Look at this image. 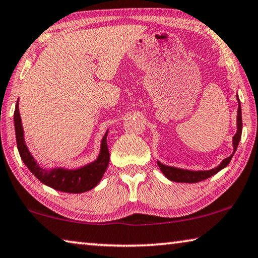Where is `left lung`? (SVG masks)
Instances as JSON below:
<instances>
[{
	"instance_id": "left-lung-1",
	"label": "left lung",
	"mask_w": 258,
	"mask_h": 258,
	"mask_svg": "<svg viewBox=\"0 0 258 258\" xmlns=\"http://www.w3.org/2000/svg\"><path fill=\"white\" fill-rule=\"evenodd\" d=\"M238 98V95H237ZM239 106H238V117H237V125H238V130L237 134L234 135L233 137V154L236 152L239 141L241 138V132H242V117H241V106H240V101H239ZM233 154L230 155L227 159L222 161L219 166H216L215 169H212L209 171H189V170H181V169H177V168H172V166H166L163 165L160 162H157L159 164L160 169L162 172L164 173V175L168 179H170L171 181L174 182H186V183H194V182H200L202 180H205L207 178L212 177L215 173H218L219 171H221L222 169H224L227 166L230 161H231Z\"/></svg>"
}]
</instances>
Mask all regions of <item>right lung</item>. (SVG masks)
<instances>
[{
  "label": "right lung",
  "instance_id": "add662e5",
  "mask_svg": "<svg viewBox=\"0 0 258 258\" xmlns=\"http://www.w3.org/2000/svg\"><path fill=\"white\" fill-rule=\"evenodd\" d=\"M18 102L15 108V129H16V139L17 146L21 160L24 161L27 168L30 170L36 178L40 182L46 186L51 187L58 191L71 192V194H80L88 191L93 189L97 183L101 181L104 172H105L110 162V153H108L106 136L107 133L104 135L102 139L101 153H99L98 159L94 163L89 164L78 170H64V169H55L52 171H47L42 169L36 163L34 157L27 148L24 141V132H22L21 119L19 108H18Z\"/></svg>",
  "mask_w": 258,
  "mask_h": 258
}]
</instances>
